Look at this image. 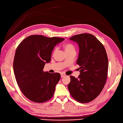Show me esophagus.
I'll list each match as a JSON object with an SVG mask.
<instances>
[{"label":"esophagus","instance_id":"obj_1","mask_svg":"<svg viewBox=\"0 0 123 123\" xmlns=\"http://www.w3.org/2000/svg\"><path fill=\"white\" fill-rule=\"evenodd\" d=\"M66 76V74H61V78H63V77H64Z\"/></svg>","mask_w":123,"mask_h":123}]
</instances>
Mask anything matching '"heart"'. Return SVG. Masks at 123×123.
<instances>
[{
  "instance_id": "b5f03b06",
  "label": "heart",
  "mask_w": 123,
  "mask_h": 123,
  "mask_svg": "<svg viewBox=\"0 0 123 123\" xmlns=\"http://www.w3.org/2000/svg\"><path fill=\"white\" fill-rule=\"evenodd\" d=\"M63 47H64V48L65 52L69 51H70V50H72V49H74V45L71 44H70V43L65 44ZM55 51H56V49L55 50Z\"/></svg>"
}]
</instances>
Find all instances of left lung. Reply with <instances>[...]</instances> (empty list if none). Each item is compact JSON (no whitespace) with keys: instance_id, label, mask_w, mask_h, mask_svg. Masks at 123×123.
<instances>
[{"instance_id":"left-lung-1","label":"left lung","mask_w":123,"mask_h":123,"mask_svg":"<svg viewBox=\"0 0 123 123\" xmlns=\"http://www.w3.org/2000/svg\"><path fill=\"white\" fill-rule=\"evenodd\" d=\"M69 39L79 44L76 64L80 70L78 78L70 76L68 89L76 101L88 103L98 96L105 84L108 67L107 54L103 45L92 34H78Z\"/></svg>"}]
</instances>
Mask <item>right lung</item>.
Returning a JSON list of instances; mask_svg holds the SVG:
<instances>
[{"mask_svg":"<svg viewBox=\"0 0 123 123\" xmlns=\"http://www.w3.org/2000/svg\"><path fill=\"white\" fill-rule=\"evenodd\" d=\"M64 40L33 35L18 45L13 62V72L22 92L30 100L43 103L53 97L60 74L43 69L45 63L51 61L55 47Z\"/></svg>","mask_w":123,"mask_h":123,"instance_id":"1","label":"right lung"}]
</instances>
